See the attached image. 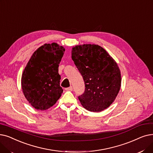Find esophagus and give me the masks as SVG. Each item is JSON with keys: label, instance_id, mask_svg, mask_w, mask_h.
<instances>
[{"label": "esophagus", "instance_id": "obj_1", "mask_svg": "<svg viewBox=\"0 0 153 153\" xmlns=\"http://www.w3.org/2000/svg\"><path fill=\"white\" fill-rule=\"evenodd\" d=\"M65 90L67 91H72L73 90V87L72 86H70L68 88H65Z\"/></svg>", "mask_w": 153, "mask_h": 153}]
</instances>
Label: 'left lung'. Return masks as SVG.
Masks as SVG:
<instances>
[{"label":"left lung","instance_id":"8db88e82","mask_svg":"<svg viewBox=\"0 0 153 153\" xmlns=\"http://www.w3.org/2000/svg\"><path fill=\"white\" fill-rule=\"evenodd\" d=\"M71 59L83 76L85 90L78 97L87 110L100 112L110 106L120 90L121 77L117 63L98 45L72 48Z\"/></svg>","mask_w":153,"mask_h":153}]
</instances>
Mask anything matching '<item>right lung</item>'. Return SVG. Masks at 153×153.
I'll use <instances>...</instances> for the list:
<instances>
[{"mask_svg": "<svg viewBox=\"0 0 153 153\" xmlns=\"http://www.w3.org/2000/svg\"><path fill=\"white\" fill-rule=\"evenodd\" d=\"M65 50L56 43H46L33 53L24 69L22 88L29 103L37 110H47L62 95L59 67Z\"/></svg>", "mask_w": 153, "mask_h": 153, "instance_id": "1", "label": "right lung"}]
</instances>
